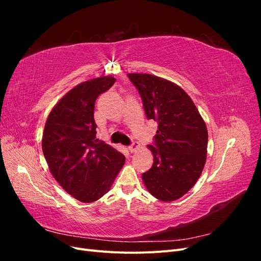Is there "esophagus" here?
Segmentation results:
<instances>
[{"instance_id":"1","label":"esophagus","mask_w":261,"mask_h":261,"mask_svg":"<svg viewBox=\"0 0 261 261\" xmlns=\"http://www.w3.org/2000/svg\"><path fill=\"white\" fill-rule=\"evenodd\" d=\"M139 147H140V145H139L138 141H133V143L130 144V146L128 147V149H129L130 152H135Z\"/></svg>"}]
</instances>
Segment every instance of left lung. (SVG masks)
Returning a JSON list of instances; mask_svg holds the SVG:
<instances>
[{
  "label": "left lung",
  "instance_id": "8db88e82",
  "mask_svg": "<svg viewBox=\"0 0 261 261\" xmlns=\"http://www.w3.org/2000/svg\"><path fill=\"white\" fill-rule=\"evenodd\" d=\"M148 120L158 123L154 161L143 174L149 193L162 201L180 198L191 189L206 163L208 130L193 100L178 87L150 74H128Z\"/></svg>",
  "mask_w": 261,
  "mask_h": 261
}]
</instances>
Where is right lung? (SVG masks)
I'll list each match as a JSON object with an SVG mask.
<instances>
[{
    "mask_svg": "<svg viewBox=\"0 0 261 261\" xmlns=\"http://www.w3.org/2000/svg\"><path fill=\"white\" fill-rule=\"evenodd\" d=\"M115 81L107 76L76 86L53 108L44 126L42 151L52 175L83 202L107 194L125 163L123 153L96 139L94 103Z\"/></svg>",
    "mask_w": 261,
    "mask_h": 261,
    "instance_id": "right-lung-1",
    "label": "right lung"
}]
</instances>
